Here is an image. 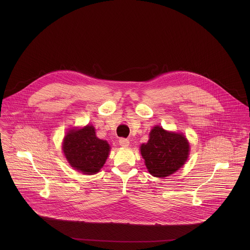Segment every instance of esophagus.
Listing matches in <instances>:
<instances>
[{"mask_svg":"<svg viewBox=\"0 0 250 250\" xmlns=\"http://www.w3.org/2000/svg\"><path fill=\"white\" fill-rule=\"evenodd\" d=\"M119 144L122 146V147H128L129 146V144H130V142L127 140V139H120L119 140Z\"/></svg>","mask_w":250,"mask_h":250,"instance_id":"1","label":"esophagus"}]
</instances>
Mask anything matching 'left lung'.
<instances>
[{"mask_svg": "<svg viewBox=\"0 0 250 250\" xmlns=\"http://www.w3.org/2000/svg\"><path fill=\"white\" fill-rule=\"evenodd\" d=\"M188 151L189 145L182 134L167 132L160 126L152 129L148 143L141 146L148 171L160 178L177 171L187 161Z\"/></svg>", "mask_w": 250, "mask_h": 250, "instance_id": "obj_1", "label": "left lung"}]
</instances>
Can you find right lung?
<instances>
[{
	"label": "right lung",
	"instance_id": "right-lung-1",
	"mask_svg": "<svg viewBox=\"0 0 250 250\" xmlns=\"http://www.w3.org/2000/svg\"><path fill=\"white\" fill-rule=\"evenodd\" d=\"M62 148L72 167L84 174L98 172L106 163L109 152L108 143L98 139L94 127L90 125L69 131Z\"/></svg>",
	"mask_w": 250,
	"mask_h": 250
}]
</instances>
